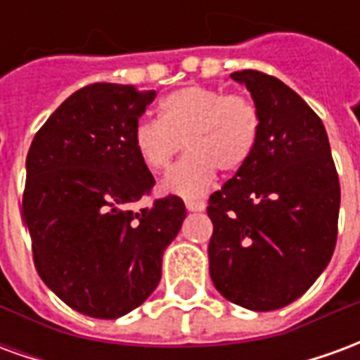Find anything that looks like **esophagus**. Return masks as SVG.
<instances>
[{
  "mask_svg": "<svg viewBox=\"0 0 360 360\" xmlns=\"http://www.w3.org/2000/svg\"><path fill=\"white\" fill-rule=\"evenodd\" d=\"M185 206H187L188 212H202L206 208L202 200H185Z\"/></svg>",
  "mask_w": 360,
  "mask_h": 360,
  "instance_id": "obj_1",
  "label": "esophagus"
}]
</instances>
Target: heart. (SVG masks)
I'll use <instances>...</instances> for the list:
<instances>
[{
    "mask_svg": "<svg viewBox=\"0 0 360 360\" xmlns=\"http://www.w3.org/2000/svg\"><path fill=\"white\" fill-rule=\"evenodd\" d=\"M260 113L247 96L208 86H185L165 96L160 119H141L133 148L150 172L165 169L185 144L188 154L165 173L162 191L185 198L204 195L216 172H239L255 152Z\"/></svg>",
    "mask_w": 360,
    "mask_h": 360,
    "instance_id": "obj_1",
    "label": "heart"
}]
</instances>
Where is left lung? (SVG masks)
Segmentation results:
<instances>
[{"instance_id":"left-lung-1","label":"left lung","mask_w":360,"mask_h":360,"mask_svg":"<svg viewBox=\"0 0 360 360\" xmlns=\"http://www.w3.org/2000/svg\"><path fill=\"white\" fill-rule=\"evenodd\" d=\"M260 113L252 156L210 196V278L227 301L276 310L297 301L330 264L338 239L340 179L330 141L287 84L237 71Z\"/></svg>"}]
</instances>
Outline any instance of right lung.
<instances>
[{
    "mask_svg": "<svg viewBox=\"0 0 360 360\" xmlns=\"http://www.w3.org/2000/svg\"><path fill=\"white\" fill-rule=\"evenodd\" d=\"M156 90L96 82L77 90L36 133L22 219L36 270L71 309L115 320L148 299L162 257L187 216L179 196L133 210L154 177L133 129Z\"/></svg>",
    "mask_w": 360,
    "mask_h": 360,
    "instance_id": "right-lung-1",
    "label": "right lung"
}]
</instances>
